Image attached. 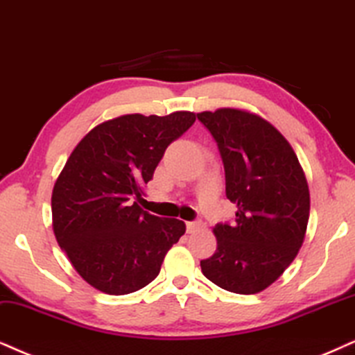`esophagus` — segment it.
I'll use <instances>...</instances> for the list:
<instances>
[{"label":"esophagus","instance_id":"1","mask_svg":"<svg viewBox=\"0 0 355 355\" xmlns=\"http://www.w3.org/2000/svg\"><path fill=\"white\" fill-rule=\"evenodd\" d=\"M201 227V223H187V232L188 234H193Z\"/></svg>","mask_w":355,"mask_h":355}]
</instances>
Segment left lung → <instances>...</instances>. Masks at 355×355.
Listing matches in <instances>:
<instances>
[{
  "mask_svg": "<svg viewBox=\"0 0 355 355\" xmlns=\"http://www.w3.org/2000/svg\"><path fill=\"white\" fill-rule=\"evenodd\" d=\"M218 142L236 221L216 224V252L201 272L239 295L266 290L297 257L309 219V188L290 142L260 116L236 107L198 113Z\"/></svg>",
  "mask_w": 355,
  "mask_h": 355,
  "instance_id": "obj_1",
  "label": "left lung"
}]
</instances>
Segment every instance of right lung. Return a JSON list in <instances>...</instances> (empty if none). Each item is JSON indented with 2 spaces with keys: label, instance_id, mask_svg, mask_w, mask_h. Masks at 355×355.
<instances>
[{
  "label": "right lung",
  "instance_id": "1",
  "mask_svg": "<svg viewBox=\"0 0 355 355\" xmlns=\"http://www.w3.org/2000/svg\"><path fill=\"white\" fill-rule=\"evenodd\" d=\"M191 111L123 114L78 142L52 190L55 239L78 275L107 295H128L159 275L185 223L139 206L170 142L195 123Z\"/></svg>",
  "mask_w": 355,
  "mask_h": 355
}]
</instances>
